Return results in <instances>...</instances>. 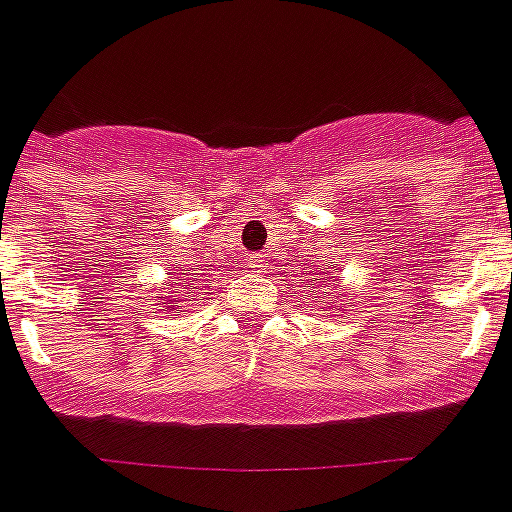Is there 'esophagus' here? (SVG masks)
Masks as SVG:
<instances>
[{"label": "esophagus", "instance_id": "esophagus-1", "mask_svg": "<svg viewBox=\"0 0 512 512\" xmlns=\"http://www.w3.org/2000/svg\"><path fill=\"white\" fill-rule=\"evenodd\" d=\"M249 268L255 270V273H265V268H268V260H265V255H255L252 260H249Z\"/></svg>", "mask_w": 512, "mask_h": 512}]
</instances>
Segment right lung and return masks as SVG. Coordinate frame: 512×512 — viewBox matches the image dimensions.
I'll return each instance as SVG.
<instances>
[{
    "label": "right lung",
    "mask_w": 512,
    "mask_h": 512,
    "mask_svg": "<svg viewBox=\"0 0 512 512\" xmlns=\"http://www.w3.org/2000/svg\"><path fill=\"white\" fill-rule=\"evenodd\" d=\"M189 294H191V292H189ZM173 296H176L177 299L173 300ZM162 305L168 307V310H170V307H173V310H176V307H178V294H170V299H165V302H162Z\"/></svg>",
    "instance_id": "obj_1"
}]
</instances>
